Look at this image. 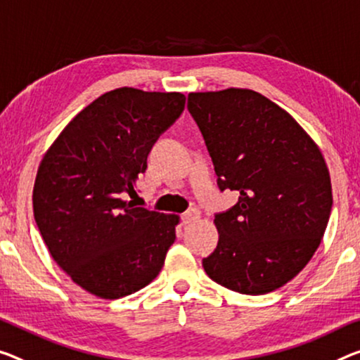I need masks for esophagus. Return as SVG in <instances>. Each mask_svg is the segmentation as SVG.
<instances>
[{
	"instance_id": "1",
	"label": "esophagus",
	"mask_w": 360,
	"mask_h": 360,
	"mask_svg": "<svg viewBox=\"0 0 360 360\" xmlns=\"http://www.w3.org/2000/svg\"><path fill=\"white\" fill-rule=\"evenodd\" d=\"M199 217H201V214H199V211H196V209H191V211H186L184 215H181V220H184V224H195L196 220H199Z\"/></svg>"
}]
</instances>
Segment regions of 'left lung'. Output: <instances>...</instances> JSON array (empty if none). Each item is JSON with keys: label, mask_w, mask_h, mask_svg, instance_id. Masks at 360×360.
Instances as JSON below:
<instances>
[{"label": "left lung", "mask_w": 360, "mask_h": 360, "mask_svg": "<svg viewBox=\"0 0 360 360\" xmlns=\"http://www.w3.org/2000/svg\"><path fill=\"white\" fill-rule=\"evenodd\" d=\"M220 190L240 193L214 224L219 243L202 259L209 278L241 295L288 283L327 229L331 180L323 154L278 104L248 88L188 95Z\"/></svg>", "instance_id": "8db88e82"}]
</instances>
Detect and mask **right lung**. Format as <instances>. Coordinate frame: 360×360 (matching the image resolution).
I'll return each instance as SVG.
<instances>
[{
  "label": "right lung",
  "mask_w": 360,
  "mask_h": 360,
  "mask_svg": "<svg viewBox=\"0 0 360 360\" xmlns=\"http://www.w3.org/2000/svg\"><path fill=\"white\" fill-rule=\"evenodd\" d=\"M181 93L115 88L96 98L48 148L33 186L43 241L72 281L101 300L145 288L161 272L180 217L135 207L154 141L185 108Z\"/></svg>",
  "instance_id": "add662e5"
}]
</instances>
